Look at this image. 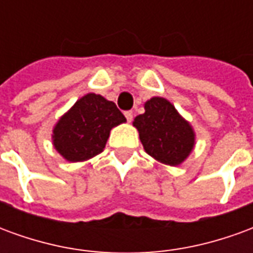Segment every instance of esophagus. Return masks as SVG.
<instances>
[{
    "label": "esophagus",
    "mask_w": 253,
    "mask_h": 253,
    "mask_svg": "<svg viewBox=\"0 0 253 253\" xmlns=\"http://www.w3.org/2000/svg\"><path fill=\"white\" fill-rule=\"evenodd\" d=\"M125 116H126V119H127V122H128V123L132 121V112H131V111H126V112H125Z\"/></svg>",
    "instance_id": "34e87169"
}]
</instances>
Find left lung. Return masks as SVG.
Returning <instances> with one entry per match:
<instances>
[{
  "label": "left lung",
  "instance_id": "1",
  "mask_svg": "<svg viewBox=\"0 0 253 253\" xmlns=\"http://www.w3.org/2000/svg\"><path fill=\"white\" fill-rule=\"evenodd\" d=\"M132 126L139 132L145 152L161 164H183L195 146V131L175 105L164 97H152Z\"/></svg>",
  "mask_w": 253,
  "mask_h": 253
}]
</instances>
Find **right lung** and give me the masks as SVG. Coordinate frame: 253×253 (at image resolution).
<instances>
[{
  "instance_id": "obj_1",
  "label": "right lung",
  "mask_w": 253,
  "mask_h": 253,
  "mask_svg": "<svg viewBox=\"0 0 253 253\" xmlns=\"http://www.w3.org/2000/svg\"><path fill=\"white\" fill-rule=\"evenodd\" d=\"M125 122L114 101L88 93L58 119L52 128V145L69 163L88 161L104 150L111 130Z\"/></svg>"
}]
</instances>
